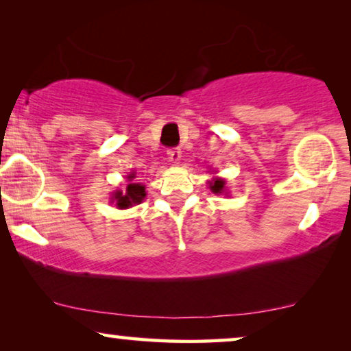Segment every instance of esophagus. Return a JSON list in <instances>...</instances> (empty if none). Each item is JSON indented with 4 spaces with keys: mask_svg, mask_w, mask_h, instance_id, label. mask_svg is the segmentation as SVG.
<instances>
[{
    "mask_svg": "<svg viewBox=\"0 0 351 351\" xmlns=\"http://www.w3.org/2000/svg\"><path fill=\"white\" fill-rule=\"evenodd\" d=\"M167 158H169V161L172 162H179L182 158L180 148H169V150H167Z\"/></svg>",
    "mask_w": 351,
    "mask_h": 351,
    "instance_id": "obj_1",
    "label": "esophagus"
}]
</instances>
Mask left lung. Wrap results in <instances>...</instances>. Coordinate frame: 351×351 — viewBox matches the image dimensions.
<instances>
[{
    "mask_svg": "<svg viewBox=\"0 0 351 351\" xmlns=\"http://www.w3.org/2000/svg\"><path fill=\"white\" fill-rule=\"evenodd\" d=\"M209 189L215 195L225 193V191H227V190H225V180L220 179V177H214V179L209 182Z\"/></svg>",
    "mask_w": 351,
    "mask_h": 351,
    "instance_id": "left-lung-1",
    "label": "left lung"
}]
</instances>
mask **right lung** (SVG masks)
<instances>
[{
	"label": "right lung",
	"mask_w": 351,
	"mask_h": 351,
	"mask_svg": "<svg viewBox=\"0 0 351 351\" xmlns=\"http://www.w3.org/2000/svg\"><path fill=\"white\" fill-rule=\"evenodd\" d=\"M134 179H136V174L131 172V174L128 176V180L131 182V184L126 186V191H121V190L114 191L113 199L117 201V206L119 209L132 208L134 204L142 203V199L147 196L145 186L142 184H137V182H132Z\"/></svg>",
	"instance_id": "right-lung-1"
}]
</instances>
